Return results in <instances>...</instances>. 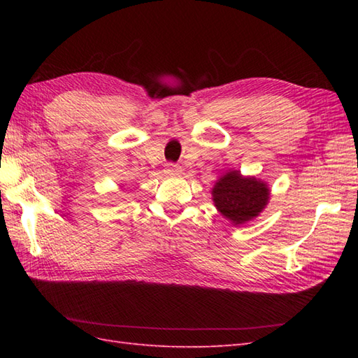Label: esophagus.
<instances>
[{"label": "esophagus", "instance_id": "34e87169", "mask_svg": "<svg viewBox=\"0 0 358 358\" xmlns=\"http://www.w3.org/2000/svg\"><path fill=\"white\" fill-rule=\"evenodd\" d=\"M180 172H181V166L175 164V163H167L166 164V173L175 175V173H180Z\"/></svg>", "mask_w": 358, "mask_h": 358}]
</instances>
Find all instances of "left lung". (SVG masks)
Returning <instances> with one entry per match:
<instances>
[{
    "label": "left lung",
    "mask_w": 358,
    "mask_h": 358,
    "mask_svg": "<svg viewBox=\"0 0 358 358\" xmlns=\"http://www.w3.org/2000/svg\"><path fill=\"white\" fill-rule=\"evenodd\" d=\"M217 209L234 224L255 218L269 200V189L254 177H241L240 172L226 173L212 189Z\"/></svg>",
    "instance_id": "8db88e82"
}]
</instances>
